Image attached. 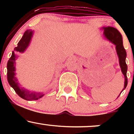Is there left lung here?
<instances>
[{"label": "left lung", "instance_id": "1", "mask_svg": "<svg viewBox=\"0 0 134 134\" xmlns=\"http://www.w3.org/2000/svg\"><path fill=\"white\" fill-rule=\"evenodd\" d=\"M102 30L104 31L103 35L104 37L107 38L110 42L112 43L115 45L116 53H117L118 60H119L120 67L121 72L124 74V78H125L124 87L123 90L121 91V92H122L127 86V65L125 62L126 57H127V53H126L125 48H124V45H123L122 36H121L120 33L115 27L111 26L103 27ZM119 96H118V98Z\"/></svg>", "mask_w": 134, "mask_h": 134}]
</instances>
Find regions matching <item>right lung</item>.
I'll use <instances>...</instances> for the list:
<instances>
[{"label":"right lung","mask_w":134,"mask_h":134,"mask_svg":"<svg viewBox=\"0 0 134 134\" xmlns=\"http://www.w3.org/2000/svg\"><path fill=\"white\" fill-rule=\"evenodd\" d=\"M33 31L27 30L24 32L23 37L18 42V47L14 48V50L12 52V55L9 58L7 64V81L10 86L14 90L15 92L23 99L27 101L37 100L39 98L44 96L43 93H37L35 91H30L24 87H21L19 81L16 77V60L18 56L15 52L24 53L26 48L30 45L31 38L33 35Z\"/></svg>","instance_id":"1"}]
</instances>
